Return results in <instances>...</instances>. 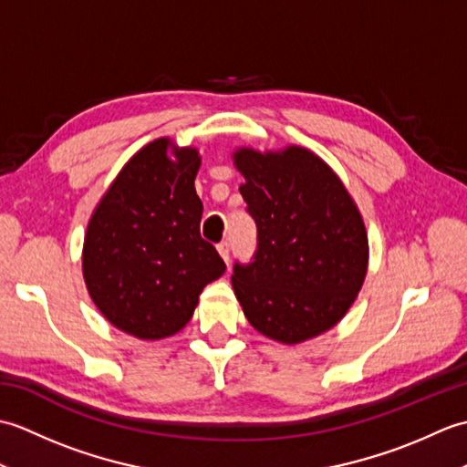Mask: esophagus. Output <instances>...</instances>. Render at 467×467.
I'll use <instances>...</instances> for the list:
<instances>
[{
  "label": "esophagus",
  "mask_w": 467,
  "mask_h": 467,
  "mask_svg": "<svg viewBox=\"0 0 467 467\" xmlns=\"http://www.w3.org/2000/svg\"><path fill=\"white\" fill-rule=\"evenodd\" d=\"M216 251H218V254L223 256V261H224V263H226V266H228V254H231V251H228V243L216 244Z\"/></svg>",
  "instance_id": "1"
}]
</instances>
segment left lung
I'll use <instances>...</instances> for the list:
<instances>
[{
    "label": "left lung",
    "instance_id": "left-lung-1",
    "mask_svg": "<svg viewBox=\"0 0 467 467\" xmlns=\"http://www.w3.org/2000/svg\"><path fill=\"white\" fill-rule=\"evenodd\" d=\"M233 162L259 228L251 265H234L233 289L256 331L283 345L333 329L359 295L369 241L343 181L309 148L241 146Z\"/></svg>",
    "mask_w": 467,
    "mask_h": 467
}]
</instances>
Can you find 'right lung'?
Wrapping results in <instances>:
<instances>
[{
	"instance_id": "right-lung-1",
	"label": "right lung",
	"mask_w": 467,
	"mask_h": 467,
	"mask_svg": "<svg viewBox=\"0 0 467 467\" xmlns=\"http://www.w3.org/2000/svg\"><path fill=\"white\" fill-rule=\"evenodd\" d=\"M201 161L198 148L156 138L122 166L88 221L86 289L104 319L136 339L184 329L204 286L226 269L201 236Z\"/></svg>"
}]
</instances>
